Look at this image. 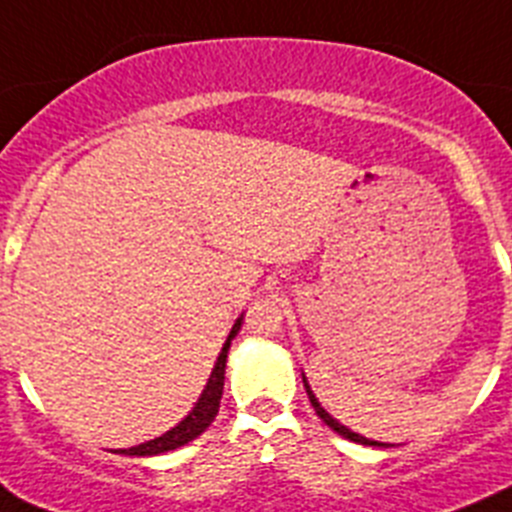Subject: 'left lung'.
<instances>
[{
	"instance_id": "obj_1",
	"label": "left lung",
	"mask_w": 512,
	"mask_h": 512,
	"mask_svg": "<svg viewBox=\"0 0 512 512\" xmlns=\"http://www.w3.org/2000/svg\"><path fill=\"white\" fill-rule=\"evenodd\" d=\"M303 385H306L308 400H311V405H313V411H316V416H319L321 421H324L326 426L331 428V431H336V434H339V436H344V439H349V441H357V444H365V446H382V444H377V441H372V439H365V436L354 434V431H349V428H347V426H342V423H336L334 418H331L329 413H326L324 408H321V405H319V400L313 398V393H311V388H308L306 377H303Z\"/></svg>"
}]
</instances>
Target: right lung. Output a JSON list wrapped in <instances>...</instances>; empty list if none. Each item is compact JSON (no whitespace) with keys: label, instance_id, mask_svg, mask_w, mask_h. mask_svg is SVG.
Wrapping results in <instances>:
<instances>
[{"label":"right lung","instance_id":"right-lung-1","mask_svg":"<svg viewBox=\"0 0 512 512\" xmlns=\"http://www.w3.org/2000/svg\"><path fill=\"white\" fill-rule=\"evenodd\" d=\"M239 326H242V316H239L237 324H234L232 331H229L227 344H224L222 354H219V359H216L214 372H211L209 382H206V390L201 393L196 408H193V411L188 413V416L183 418L176 428H170L168 434L158 436V439H153V441H147V444L119 451V454H132V457H155V454L178 449V446L188 444V441H193V439H199V436L204 434L206 428L211 426V421L216 418V413H219V400H222V393H224V367H227V352H229V344H232V339L237 336Z\"/></svg>","mask_w":512,"mask_h":512}]
</instances>
